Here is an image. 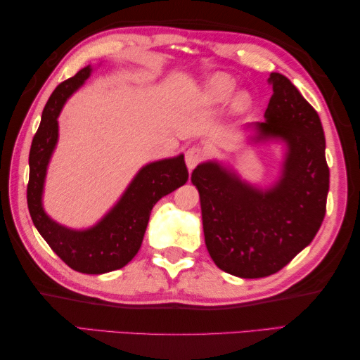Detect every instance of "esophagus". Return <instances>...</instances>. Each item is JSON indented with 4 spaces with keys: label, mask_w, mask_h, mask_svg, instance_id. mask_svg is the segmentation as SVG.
Returning a JSON list of instances; mask_svg holds the SVG:
<instances>
[{
    "label": "esophagus",
    "mask_w": 360,
    "mask_h": 360,
    "mask_svg": "<svg viewBox=\"0 0 360 360\" xmlns=\"http://www.w3.org/2000/svg\"><path fill=\"white\" fill-rule=\"evenodd\" d=\"M204 155L205 153L201 146H191V148H188L185 153V162H186L188 169L193 170L194 167H196L198 164L204 159Z\"/></svg>",
    "instance_id": "obj_1"
}]
</instances>
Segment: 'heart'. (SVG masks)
I'll list each match as a JSON object with an SVG mask.
<instances>
[{"instance_id": "obj_1", "label": "heart", "mask_w": 360, "mask_h": 360, "mask_svg": "<svg viewBox=\"0 0 360 360\" xmlns=\"http://www.w3.org/2000/svg\"><path fill=\"white\" fill-rule=\"evenodd\" d=\"M236 91V81L229 75L217 73L210 76L199 92V103L205 108L221 107L226 103ZM252 105V97L247 92H238L229 102V110L233 115H244Z\"/></svg>"}]
</instances>
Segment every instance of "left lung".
<instances>
[{"instance_id":"8db88e82","label":"left lung","mask_w":360,"mask_h":360,"mask_svg":"<svg viewBox=\"0 0 360 360\" xmlns=\"http://www.w3.org/2000/svg\"><path fill=\"white\" fill-rule=\"evenodd\" d=\"M268 82L273 96L264 122L244 129L253 131L252 143H284L278 180L268 188L252 185L215 159L191 174L212 260L244 279L278 273L309 245L326 217L330 172L319 115L284 75L271 73Z\"/></svg>"}]
</instances>
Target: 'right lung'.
<instances>
[{"mask_svg":"<svg viewBox=\"0 0 360 360\" xmlns=\"http://www.w3.org/2000/svg\"><path fill=\"white\" fill-rule=\"evenodd\" d=\"M92 72L94 68L87 65L73 78L60 82L47 100L28 156L30 179L27 202L33 225L70 268L84 274H103L126 266L137 255L153 205L186 184L188 169L184 155L146 164L135 174L120 201L91 228L63 226L46 214L44 181L58 141V115L65 102L84 84Z\"/></svg>","mask_w":360,"mask_h":360,"instance_id":"right-lung-1","label":"right lung"}]
</instances>
